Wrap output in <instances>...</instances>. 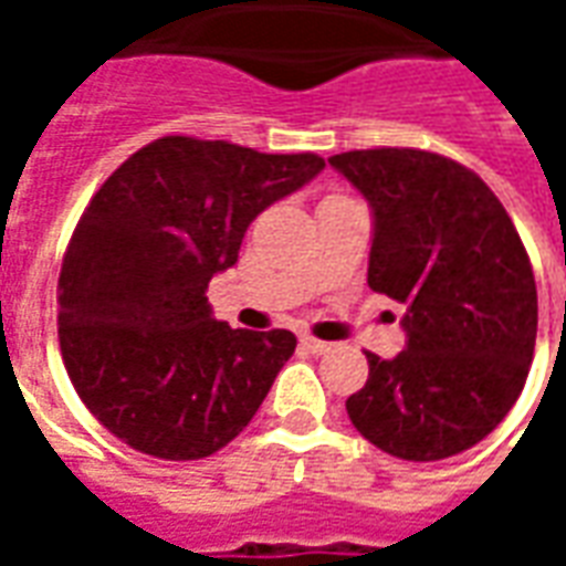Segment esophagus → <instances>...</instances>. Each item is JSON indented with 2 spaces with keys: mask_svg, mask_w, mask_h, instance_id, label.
I'll return each instance as SVG.
<instances>
[{
  "mask_svg": "<svg viewBox=\"0 0 566 566\" xmlns=\"http://www.w3.org/2000/svg\"><path fill=\"white\" fill-rule=\"evenodd\" d=\"M300 345L306 348L308 355H327L333 345L331 343H321V339H315V336H300Z\"/></svg>",
  "mask_w": 566,
  "mask_h": 566,
  "instance_id": "obj_1",
  "label": "esophagus"
}]
</instances>
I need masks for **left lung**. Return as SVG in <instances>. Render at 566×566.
<instances>
[{
  "instance_id": "obj_1",
  "label": "left lung",
  "mask_w": 566,
  "mask_h": 566,
  "mask_svg": "<svg viewBox=\"0 0 566 566\" xmlns=\"http://www.w3.org/2000/svg\"><path fill=\"white\" fill-rule=\"evenodd\" d=\"M367 197V282L403 303L406 348L369 355V379L345 400L352 424L403 461L473 449L506 418L536 343V282L515 223L461 163L418 148L331 157Z\"/></svg>"
}]
</instances>
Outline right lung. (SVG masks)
I'll use <instances>...</instances> for the list:
<instances>
[{
    "instance_id": "obj_1",
    "label": "right lung",
    "mask_w": 566,
    "mask_h": 566,
    "mask_svg": "<svg viewBox=\"0 0 566 566\" xmlns=\"http://www.w3.org/2000/svg\"><path fill=\"white\" fill-rule=\"evenodd\" d=\"M321 169L308 150L163 136L93 193L60 272V352L84 406L129 449L199 461L254 418L296 336L233 331L206 291L239 260L248 223Z\"/></svg>"
}]
</instances>
